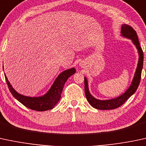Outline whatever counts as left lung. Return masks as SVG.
I'll return each instance as SVG.
<instances>
[{"label":"left lung","instance_id":"obj_1","mask_svg":"<svg viewBox=\"0 0 146 146\" xmlns=\"http://www.w3.org/2000/svg\"><path fill=\"white\" fill-rule=\"evenodd\" d=\"M121 35L123 37H125L126 38H129L132 40V43L135 45L136 48L138 50L139 60L133 79H132V83H131L128 89L123 94L112 99L100 100L96 99L90 94L89 91V88H88V81L86 77H84L85 93H86V99L89 102V104L96 109L102 110H112L117 108L119 106L123 104L132 94H134V93L137 91L139 83H140L141 71L142 69H143V53L141 47H140L137 32L130 25L124 24L122 25L121 26Z\"/></svg>","mask_w":146,"mask_h":146}]
</instances>
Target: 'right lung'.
I'll list each match as a JSON object with an SVG mask.
<instances>
[{
	"label": "right lung",
	"mask_w": 146,
	"mask_h": 146,
	"mask_svg": "<svg viewBox=\"0 0 146 146\" xmlns=\"http://www.w3.org/2000/svg\"><path fill=\"white\" fill-rule=\"evenodd\" d=\"M75 72H76V69L74 68L62 72L56 78L51 88L47 92V93L42 96H36V97L24 96L18 93L11 86L5 74V77L9 91L16 100L29 109L41 112V111H46L54 108V107L60 99L65 82L70 76L75 74Z\"/></svg>",
	"instance_id": "obj_1"
}]
</instances>
